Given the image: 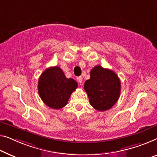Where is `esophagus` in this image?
I'll return each instance as SVG.
<instances>
[{"instance_id":"esophagus-1","label":"esophagus","mask_w":157,"mask_h":157,"mask_svg":"<svg viewBox=\"0 0 157 157\" xmlns=\"http://www.w3.org/2000/svg\"><path fill=\"white\" fill-rule=\"evenodd\" d=\"M77 80H78V82L80 84V85H82L81 84H82V77H81V76L78 77V78H77Z\"/></svg>"}]
</instances>
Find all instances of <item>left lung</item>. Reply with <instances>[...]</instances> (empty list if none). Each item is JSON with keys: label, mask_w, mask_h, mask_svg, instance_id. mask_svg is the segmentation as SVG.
Returning a JSON list of instances; mask_svg holds the SVG:
<instances>
[{"label": "left lung", "mask_w": 157, "mask_h": 157, "mask_svg": "<svg viewBox=\"0 0 157 157\" xmlns=\"http://www.w3.org/2000/svg\"><path fill=\"white\" fill-rule=\"evenodd\" d=\"M91 106L99 111L111 109L121 94V81L113 71L97 65L84 85Z\"/></svg>", "instance_id": "8db88e82"}]
</instances>
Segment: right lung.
<instances>
[{
  "label": "right lung",
  "instance_id": "add662e5",
  "mask_svg": "<svg viewBox=\"0 0 157 157\" xmlns=\"http://www.w3.org/2000/svg\"><path fill=\"white\" fill-rule=\"evenodd\" d=\"M78 87L72 78H67L61 68L51 67L41 75L38 92L43 102L53 109H60L67 105L71 94Z\"/></svg>",
  "mask_w": 157,
  "mask_h": 157
}]
</instances>
